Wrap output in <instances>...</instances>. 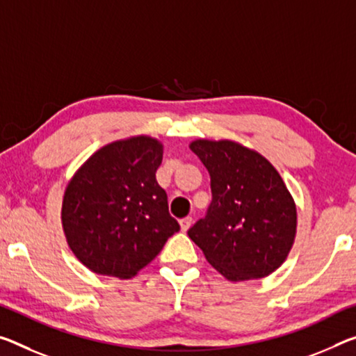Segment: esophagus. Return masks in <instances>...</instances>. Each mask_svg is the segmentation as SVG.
<instances>
[{
    "mask_svg": "<svg viewBox=\"0 0 356 356\" xmlns=\"http://www.w3.org/2000/svg\"><path fill=\"white\" fill-rule=\"evenodd\" d=\"M191 223H193V220H191V217H187V218L180 220V229H182L184 233H185V231H188V229H190Z\"/></svg>",
    "mask_w": 356,
    "mask_h": 356,
    "instance_id": "obj_1",
    "label": "esophagus"
}]
</instances>
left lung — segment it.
I'll use <instances>...</instances> for the list:
<instances>
[{
  "label": "left lung",
  "mask_w": 356,
  "mask_h": 356,
  "mask_svg": "<svg viewBox=\"0 0 356 356\" xmlns=\"http://www.w3.org/2000/svg\"><path fill=\"white\" fill-rule=\"evenodd\" d=\"M211 176L212 202L188 238L229 282L263 279L280 268L296 238L298 213L268 158L231 139H195Z\"/></svg>",
  "instance_id": "8db88e82"
}]
</instances>
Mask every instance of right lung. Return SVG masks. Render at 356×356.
I'll return each mask as SVG.
<instances>
[{
    "mask_svg": "<svg viewBox=\"0 0 356 356\" xmlns=\"http://www.w3.org/2000/svg\"><path fill=\"white\" fill-rule=\"evenodd\" d=\"M161 160V140L139 134L103 145L70 179L61 227L92 273L131 279L179 231L155 179Z\"/></svg>",
    "mask_w": 356,
    "mask_h": 356,
    "instance_id": "obj_1",
    "label": "right lung"
}]
</instances>
